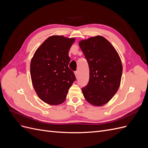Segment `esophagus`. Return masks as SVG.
Segmentation results:
<instances>
[{"label":"esophagus","mask_w":148,"mask_h":148,"mask_svg":"<svg viewBox=\"0 0 148 148\" xmlns=\"http://www.w3.org/2000/svg\"><path fill=\"white\" fill-rule=\"evenodd\" d=\"M75 77H76V78H78V76H79V73H78V71H75Z\"/></svg>","instance_id":"esophagus-1"}]
</instances>
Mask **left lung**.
<instances>
[{"mask_svg":"<svg viewBox=\"0 0 148 148\" xmlns=\"http://www.w3.org/2000/svg\"><path fill=\"white\" fill-rule=\"evenodd\" d=\"M88 61L89 80L82 88L85 99L94 106L109 102L117 92L122 75V64L118 52L102 36H96L79 42Z\"/></svg>","mask_w":148,"mask_h":148,"instance_id":"1","label":"left lung"}]
</instances>
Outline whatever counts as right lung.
I'll list each match as a JSON object with an SVG mask.
<instances>
[{
	"label": "right lung",
	"mask_w": 148,
	"mask_h": 148,
	"mask_svg": "<svg viewBox=\"0 0 148 148\" xmlns=\"http://www.w3.org/2000/svg\"><path fill=\"white\" fill-rule=\"evenodd\" d=\"M75 41L74 38L51 36L37 49L31 60L33 88L40 99L49 105L62 104L76 79L69 68V52Z\"/></svg>",
	"instance_id": "right-lung-1"
}]
</instances>
